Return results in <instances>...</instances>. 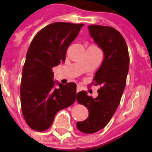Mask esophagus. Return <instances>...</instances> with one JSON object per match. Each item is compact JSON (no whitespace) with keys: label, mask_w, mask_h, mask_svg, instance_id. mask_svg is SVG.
Instances as JSON below:
<instances>
[{"label":"esophagus","mask_w":152,"mask_h":152,"mask_svg":"<svg viewBox=\"0 0 152 152\" xmlns=\"http://www.w3.org/2000/svg\"><path fill=\"white\" fill-rule=\"evenodd\" d=\"M81 90H82V88H81L80 86H77L76 87V92H79V91H80Z\"/></svg>","instance_id":"1"}]
</instances>
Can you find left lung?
<instances>
[{"mask_svg":"<svg viewBox=\"0 0 152 152\" xmlns=\"http://www.w3.org/2000/svg\"><path fill=\"white\" fill-rule=\"evenodd\" d=\"M91 37L104 54L103 63L95 74L91 84L100 85L98 96L92 98L86 91L76 95L79 104L88 110V117L77 122L79 131L91 134L101 130L108 124L117 109L126 86L129 70V54L123 36L112 27L89 25Z\"/></svg>","mask_w":152,"mask_h":152,"instance_id":"1","label":"left lung"}]
</instances>
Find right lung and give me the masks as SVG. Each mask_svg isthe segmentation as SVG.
<instances>
[{"mask_svg":"<svg viewBox=\"0 0 152 152\" xmlns=\"http://www.w3.org/2000/svg\"><path fill=\"white\" fill-rule=\"evenodd\" d=\"M84 24L56 22L39 31L32 39L22 70L20 104L23 116L32 129L50 127L56 114L76 100V84H56L53 68L64 62L67 49Z\"/></svg>","mask_w":152,"mask_h":152,"instance_id":"add662e5","label":"right lung"}]
</instances>
